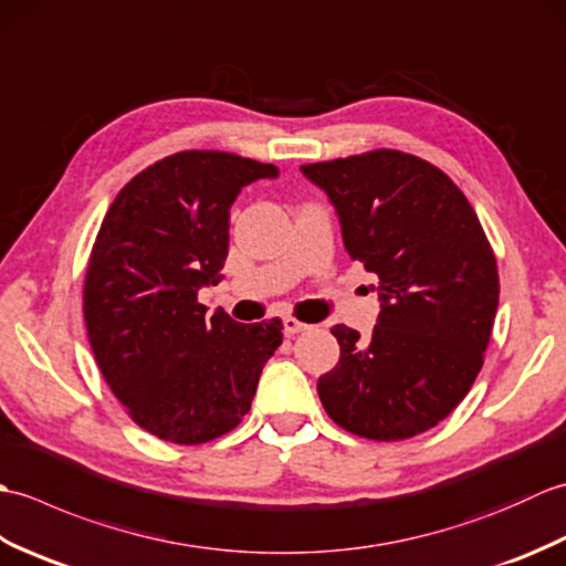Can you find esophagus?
<instances>
[{
	"mask_svg": "<svg viewBox=\"0 0 566 566\" xmlns=\"http://www.w3.org/2000/svg\"><path fill=\"white\" fill-rule=\"evenodd\" d=\"M306 328H308L306 323L296 321L294 316H286V318H284V335H296V333H302V331H306Z\"/></svg>",
	"mask_w": 566,
	"mask_h": 566,
	"instance_id": "esophagus-1",
	"label": "esophagus"
}]
</instances>
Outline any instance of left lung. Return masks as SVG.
<instances>
[{"mask_svg":"<svg viewBox=\"0 0 566 566\" xmlns=\"http://www.w3.org/2000/svg\"><path fill=\"white\" fill-rule=\"evenodd\" d=\"M338 211L347 255L379 276L371 338L335 326L340 359L318 379L326 413L369 440L448 418L484 365L499 308L494 250L472 203L436 165L371 150L304 165Z\"/></svg>","mask_w":566,"mask_h":566,"instance_id":"left-lung-1","label":"left lung"}]
</instances>
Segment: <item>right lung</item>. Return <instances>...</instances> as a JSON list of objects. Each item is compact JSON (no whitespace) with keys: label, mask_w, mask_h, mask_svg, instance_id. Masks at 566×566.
Here are the masks:
<instances>
[{"label":"right lung","mask_w":566,"mask_h":566,"mask_svg":"<svg viewBox=\"0 0 566 566\" xmlns=\"http://www.w3.org/2000/svg\"><path fill=\"white\" fill-rule=\"evenodd\" d=\"M274 165L221 150H182L118 191L84 276L94 359L126 413L150 436L201 444L250 411L282 321L209 318L199 290L223 280L231 203Z\"/></svg>","instance_id":"add662e5"}]
</instances>
